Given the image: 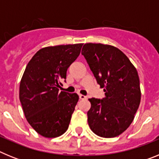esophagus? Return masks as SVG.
Returning <instances> with one entry per match:
<instances>
[{
	"instance_id": "obj_1",
	"label": "esophagus",
	"mask_w": 159,
	"mask_h": 159,
	"mask_svg": "<svg viewBox=\"0 0 159 159\" xmlns=\"http://www.w3.org/2000/svg\"><path fill=\"white\" fill-rule=\"evenodd\" d=\"M79 97H80V99H85L87 98V97L85 96V95H81V94H80V95H79Z\"/></svg>"
}]
</instances>
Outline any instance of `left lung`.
<instances>
[{"label": "left lung", "instance_id": "1", "mask_svg": "<svg viewBox=\"0 0 159 159\" xmlns=\"http://www.w3.org/2000/svg\"><path fill=\"white\" fill-rule=\"evenodd\" d=\"M82 55L101 88L102 99L92 98L88 122L92 131L102 138H114L127 130L134 120L141 100L138 71L116 47L85 43Z\"/></svg>", "mask_w": 159, "mask_h": 159}]
</instances>
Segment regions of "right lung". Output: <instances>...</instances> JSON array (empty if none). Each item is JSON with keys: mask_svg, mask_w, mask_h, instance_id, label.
<instances>
[{"mask_svg": "<svg viewBox=\"0 0 159 159\" xmlns=\"http://www.w3.org/2000/svg\"><path fill=\"white\" fill-rule=\"evenodd\" d=\"M82 46L75 43L43 48L26 66L20 84V101L27 121L43 137H59L68 128L79 95L60 92L59 88Z\"/></svg>", "mask_w": 159, "mask_h": 159, "instance_id": "1", "label": "right lung"}]
</instances>
